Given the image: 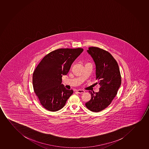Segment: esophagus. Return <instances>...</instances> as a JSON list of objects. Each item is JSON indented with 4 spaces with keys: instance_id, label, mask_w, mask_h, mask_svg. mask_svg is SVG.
I'll return each instance as SVG.
<instances>
[{
    "instance_id": "34e87169",
    "label": "esophagus",
    "mask_w": 149,
    "mask_h": 149,
    "mask_svg": "<svg viewBox=\"0 0 149 149\" xmlns=\"http://www.w3.org/2000/svg\"><path fill=\"white\" fill-rule=\"evenodd\" d=\"M76 92L79 93V94H82V93H85V91L84 90H78L76 91Z\"/></svg>"
}]
</instances>
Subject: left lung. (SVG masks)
Here are the masks:
<instances>
[{
	"label": "left lung",
	"instance_id": "obj_1",
	"mask_svg": "<svg viewBox=\"0 0 149 149\" xmlns=\"http://www.w3.org/2000/svg\"><path fill=\"white\" fill-rule=\"evenodd\" d=\"M87 52L91 55L96 67V80L100 85L98 93H92L91 99L85 105L90 110L98 112L105 109L117 95L121 85V76L118 64L108 52L92 47Z\"/></svg>",
	"mask_w": 149,
	"mask_h": 149
}]
</instances>
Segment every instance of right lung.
<instances>
[{"label": "right lung", "instance_id": "1", "mask_svg": "<svg viewBox=\"0 0 149 149\" xmlns=\"http://www.w3.org/2000/svg\"><path fill=\"white\" fill-rule=\"evenodd\" d=\"M83 51L82 48L59 49L47 54L34 71V91L42 105L55 112L63 108L73 93L61 84L63 75L69 72L71 66Z\"/></svg>", "mask_w": 149, "mask_h": 149}]
</instances>
